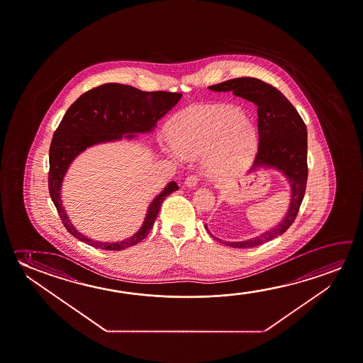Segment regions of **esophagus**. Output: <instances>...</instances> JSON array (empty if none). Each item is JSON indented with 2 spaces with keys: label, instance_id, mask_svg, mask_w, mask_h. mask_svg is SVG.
I'll list each match as a JSON object with an SVG mask.
<instances>
[{
  "label": "esophagus",
  "instance_id": "1",
  "mask_svg": "<svg viewBox=\"0 0 363 363\" xmlns=\"http://www.w3.org/2000/svg\"><path fill=\"white\" fill-rule=\"evenodd\" d=\"M199 181H200V177L197 174H190L184 181V184L187 187H195L199 184Z\"/></svg>",
  "mask_w": 363,
  "mask_h": 363
}]
</instances>
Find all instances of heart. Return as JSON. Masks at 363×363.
Returning <instances> with one entry per match:
<instances>
[{
	"mask_svg": "<svg viewBox=\"0 0 363 363\" xmlns=\"http://www.w3.org/2000/svg\"><path fill=\"white\" fill-rule=\"evenodd\" d=\"M179 151L200 155L211 150L210 167L218 174L239 171L250 158L257 134L244 113L231 106H206L184 113L173 124Z\"/></svg>",
	"mask_w": 363,
	"mask_h": 363,
	"instance_id": "b5f03b06",
	"label": "heart"
}]
</instances>
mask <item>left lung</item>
<instances>
[{
    "instance_id": "obj_1",
    "label": "left lung",
    "mask_w": 363,
    "mask_h": 363,
    "mask_svg": "<svg viewBox=\"0 0 363 363\" xmlns=\"http://www.w3.org/2000/svg\"><path fill=\"white\" fill-rule=\"evenodd\" d=\"M213 91H233L257 106L259 145L254 166L274 167L284 173L291 187L290 207L284 220L274 229L246 241H223L231 247H254L284 234L296 221L307 189L308 135L306 123L285 95L257 78H236L208 86ZM205 228L207 229L206 225ZM216 239V238H215Z\"/></svg>"
}]
</instances>
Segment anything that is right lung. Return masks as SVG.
I'll list each match as a JSON object with an SVG mask.
<instances>
[{
	"mask_svg": "<svg viewBox=\"0 0 363 363\" xmlns=\"http://www.w3.org/2000/svg\"><path fill=\"white\" fill-rule=\"evenodd\" d=\"M181 96V93L142 91L130 85L108 83L85 91L69 106L51 140L48 182L62 225L74 238L98 249L123 250L138 244L150 234L163 200L179 190L176 182H169L153 200L140 231L119 242L93 241L77 231L62 208L60 187L69 164L86 147L121 140L123 134L133 138V133L150 132L157 121L179 103Z\"/></svg>",
	"mask_w": 363,
	"mask_h": 363,
	"instance_id": "1",
	"label": "right lung"
}]
</instances>
